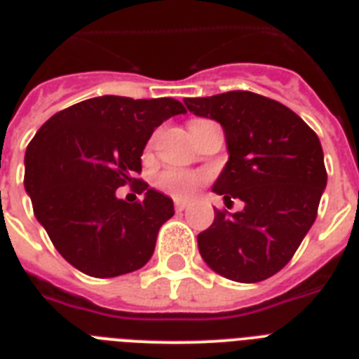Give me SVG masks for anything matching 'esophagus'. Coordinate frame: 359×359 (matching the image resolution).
<instances>
[{"label":"esophagus","instance_id":"esophagus-1","mask_svg":"<svg viewBox=\"0 0 359 359\" xmlns=\"http://www.w3.org/2000/svg\"><path fill=\"white\" fill-rule=\"evenodd\" d=\"M186 208H188V201H182V199H177V201H175V210L182 212Z\"/></svg>","mask_w":359,"mask_h":359}]
</instances>
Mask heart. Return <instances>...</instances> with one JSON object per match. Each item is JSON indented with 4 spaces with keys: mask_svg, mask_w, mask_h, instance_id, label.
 <instances>
[{
    "mask_svg": "<svg viewBox=\"0 0 359 359\" xmlns=\"http://www.w3.org/2000/svg\"><path fill=\"white\" fill-rule=\"evenodd\" d=\"M203 180H205V177L201 173L188 171V169L169 168L158 175L156 184L160 190H163L169 196L186 199V197H191L196 194L197 188L203 184Z\"/></svg>",
    "mask_w": 359,
    "mask_h": 359,
    "instance_id": "1",
    "label": "heart"
}]
</instances>
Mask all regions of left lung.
Instances as JSON below:
<instances>
[{
	"label": "left lung",
	"mask_w": 359,
	"mask_h": 359,
	"mask_svg": "<svg viewBox=\"0 0 359 359\" xmlns=\"http://www.w3.org/2000/svg\"><path fill=\"white\" fill-rule=\"evenodd\" d=\"M188 111L222 124L229 160L214 194L244 203L240 212L216 210L197 235L199 253L214 272L238 283L278 273L317 218L326 188L317 134L283 104L250 91L184 98Z\"/></svg>",
	"instance_id": "1"
}]
</instances>
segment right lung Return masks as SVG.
Segmentation results:
<instances>
[{"label":"right lung","mask_w":359,"mask_h":359,"mask_svg":"<svg viewBox=\"0 0 359 359\" xmlns=\"http://www.w3.org/2000/svg\"><path fill=\"white\" fill-rule=\"evenodd\" d=\"M186 114L175 98H89L42 124L25 149L24 186L36 222L65 261L93 278L145 266L173 199L134 179L154 128ZM137 182L144 201L126 203L116 188Z\"/></svg>","instance_id":"1"}]
</instances>
